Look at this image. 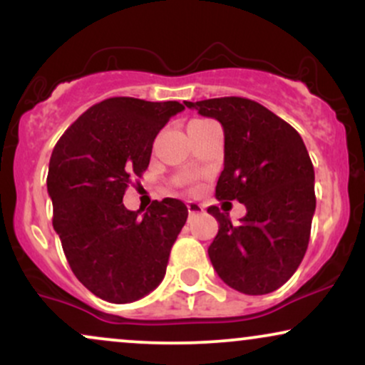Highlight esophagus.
Returning <instances> with one entry per match:
<instances>
[{
  "label": "esophagus",
  "mask_w": 365,
  "mask_h": 365,
  "mask_svg": "<svg viewBox=\"0 0 365 365\" xmlns=\"http://www.w3.org/2000/svg\"><path fill=\"white\" fill-rule=\"evenodd\" d=\"M187 209H188V215L190 216H195V215H200V212L204 211V206L202 204H199V202H187Z\"/></svg>",
  "instance_id": "1"
}]
</instances>
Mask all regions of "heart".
Listing matches in <instances>:
<instances>
[{"label":"heart","mask_w":365,"mask_h":365,"mask_svg":"<svg viewBox=\"0 0 365 365\" xmlns=\"http://www.w3.org/2000/svg\"><path fill=\"white\" fill-rule=\"evenodd\" d=\"M194 121H197V120H194Z\"/></svg>","instance_id":"1"}]
</instances>
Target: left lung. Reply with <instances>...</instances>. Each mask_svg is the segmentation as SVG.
<instances>
[{"instance_id":"left-lung-1","label":"left lung","mask_w":365,"mask_h":365,"mask_svg":"<svg viewBox=\"0 0 365 365\" xmlns=\"http://www.w3.org/2000/svg\"><path fill=\"white\" fill-rule=\"evenodd\" d=\"M225 130V168L217 200L247 207L240 225L211 206L217 235L209 259L220 278L245 295L278 290L302 262L316 211L314 166L302 137L290 123L247 98L185 101Z\"/></svg>"}]
</instances>
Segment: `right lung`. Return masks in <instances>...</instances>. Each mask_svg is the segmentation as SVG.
<instances>
[{"mask_svg":"<svg viewBox=\"0 0 365 365\" xmlns=\"http://www.w3.org/2000/svg\"><path fill=\"white\" fill-rule=\"evenodd\" d=\"M182 110L178 101L104 99L53 149V228L78 282L108 302L139 300L163 282L187 221L185 204L170 197L153 200L144 216L123 206L125 190L148 170L159 130Z\"/></svg>","mask_w":365,"mask_h":365,"instance_id":"obj_1","label":"right lung"}]
</instances>
